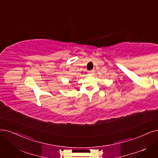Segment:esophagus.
<instances>
[{
    "mask_svg": "<svg viewBox=\"0 0 158 158\" xmlns=\"http://www.w3.org/2000/svg\"><path fill=\"white\" fill-rule=\"evenodd\" d=\"M95 74V70H90V71H88V75L89 76H93Z\"/></svg>",
    "mask_w": 158,
    "mask_h": 158,
    "instance_id": "esophagus-1",
    "label": "esophagus"
}]
</instances>
